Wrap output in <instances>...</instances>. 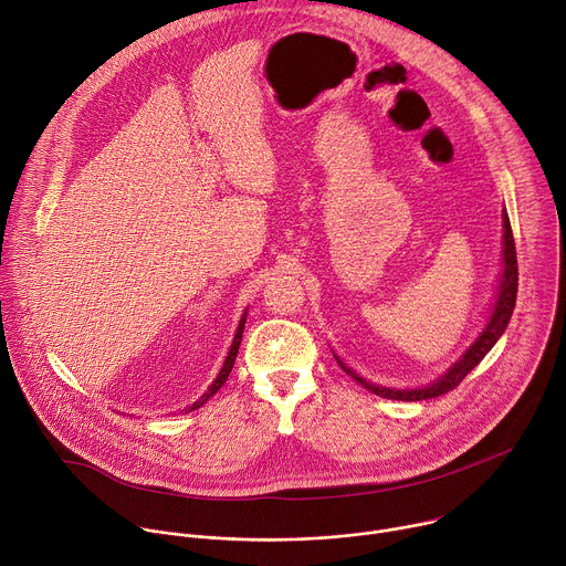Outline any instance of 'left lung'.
I'll list each match as a JSON object with an SVG mask.
<instances>
[{
  "label": "left lung",
  "mask_w": 566,
  "mask_h": 566,
  "mask_svg": "<svg viewBox=\"0 0 566 566\" xmlns=\"http://www.w3.org/2000/svg\"><path fill=\"white\" fill-rule=\"evenodd\" d=\"M495 295H493V304H491V313L489 319L482 328V333L473 339V344L442 373L438 378L429 385L416 387V389H396V387H385V385H373L370 380L361 378L359 373H355L350 366H346L337 353L335 359L337 364L344 368L346 375L368 389L370 394L387 398V400H402V402H420V400H431L438 396H444L449 391H453L464 378L467 373H471L482 357L495 346V342L502 337V333L509 326V319L513 315V306H515V297H517V260H515V242H513V233H511V222L506 216V209L502 211V269H500V277H497V286H495Z\"/></svg>",
  "instance_id": "left-lung-1"
}]
</instances>
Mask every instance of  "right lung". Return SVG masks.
Segmentation results:
<instances>
[{"instance_id":"right-lung-1","label":"right lung","mask_w":566,"mask_h":566,"mask_svg":"<svg viewBox=\"0 0 566 566\" xmlns=\"http://www.w3.org/2000/svg\"><path fill=\"white\" fill-rule=\"evenodd\" d=\"M244 324H247V311L242 313V317H240V324H238V331H235V335H233V342H231V348H229V353H227V357H224V364H222V368H220V373L216 375V380L211 382V387L191 405V407H186L184 411L186 413H191V411H196V409H200L202 405H207L209 402V398H213L222 387H224V382L229 380V375H231V370H233V364H235V357H238V350H240V342H242V333H244Z\"/></svg>"}]
</instances>
